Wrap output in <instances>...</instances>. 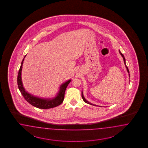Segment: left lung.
Returning <instances> with one entry per match:
<instances>
[{
	"instance_id": "1",
	"label": "left lung",
	"mask_w": 148,
	"mask_h": 148,
	"mask_svg": "<svg viewBox=\"0 0 148 148\" xmlns=\"http://www.w3.org/2000/svg\"><path fill=\"white\" fill-rule=\"evenodd\" d=\"M119 53H120V54H121V56H122V57H123V59H124V63H125V67L126 68V69H127V72L129 73V69H128V68H127V67L126 66V65L125 64V58H124V56L123 55V54H122L121 53V52L120 51V50H119ZM81 95H82V99H83V100H84V101L85 102V103H89V104H90V105H92L91 103H90L89 102H88L85 99V98H84V95H83V94H82H82H81Z\"/></svg>"
}]
</instances>
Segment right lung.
Segmentation results:
<instances>
[{
	"label": "right lung",
	"mask_w": 148,
	"mask_h": 148,
	"mask_svg": "<svg viewBox=\"0 0 148 148\" xmlns=\"http://www.w3.org/2000/svg\"><path fill=\"white\" fill-rule=\"evenodd\" d=\"M23 61H24V58L23 60L21 67L19 68V70L18 72V76H17V84H18V88L20 90L21 94H22L24 98L32 106L38 108H41V109H48L50 108H55L62 103L63 99L64 98L65 91L68 84H69V82L71 80H68L66 82H65L64 84L61 85L60 87V90L58 95L53 99L45 100V99H42L38 98L35 97H33L32 95H31L30 94L27 93V92L25 90L24 87H23L22 82V79H21V71L22 69Z\"/></svg>",
	"instance_id": "right-lung-1"
}]
</instances>
